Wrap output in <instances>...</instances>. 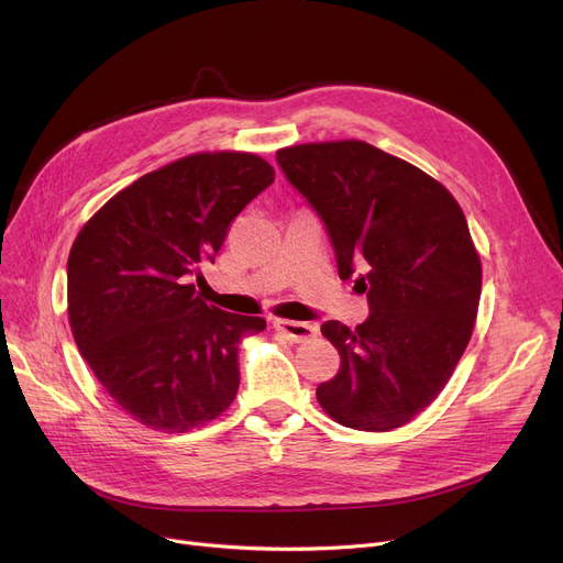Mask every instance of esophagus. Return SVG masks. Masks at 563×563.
<instances>
[{"instance_id": "34e87169", "label": "esophagus", "mask_w": 563, "mask_h": 563, "mask_svg": "<svg viewBox=\"0 0 563 563\" xmlns=\"http://www.w3.org/2000/svg\"><path fill=\"white\" fill-rule=\"evenodd\" d=\"M272 323H274V329H276L278 333H283V335H285V340H287V342H294V344L308 342L310 338H314V335H317V327H312V323H308V321L274 319Z\"/></svg>"}]
</instances>
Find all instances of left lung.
<instances>
[{
	"label": "left lung",
	"instance_id": "left-lung-1",
	"mask_svg": "<svg viewBox=\"0 0 563 563\" xmlns=\"http://www.w3.org/2000/svg\"><path fill=\"white\" fill-rule=\"evenodd\" d=\"M276 159L327 228L340 278L367 272L356 285L369 317L321 327L342 363L317 399L349 429L404 427L445 388L475 329L482 262L463 210L424 170L365 141L291 145Z\"/></svg>",
	"mask_w": 563,
	"mask_h": 563
}]
</instances>
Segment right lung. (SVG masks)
<instances>
[{
	"instance_id": "obj_1",
	"label": "right lung",
	"mask_w": 563,
	"mask_h": 563,
	"mask_svg": "<svg viewBox=\"0 0 563 563\" xmlns=\"http://www.w3.org/2000/svg\"><path fill=\"white\" fill-rule=\"evenodd\" d=\"M274 177L251 153L189 155L139 177L79 230L68 255L75 342L147 429L185 433L232 404L240 344L266 321L210 306L194 280Z\"/></svg>"
}]
</instances>
